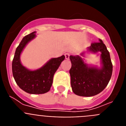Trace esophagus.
<instances>
[{
	"label": "esophagus",
	"instance_id": "esophagus-1",
	"mask_svg": "<svg viewBox=\"0 0 126 126\" xmlns=\"http://www.w3.org/2000/svg\"><path fill=\"white\" fill-rule=\"evenodd\" d=\"M69 56H70V54L69 53H65V57L66 59H69Z\"/></svg>",
	"mask_w": 126,
	"mask_h": 126
}]
</instances>
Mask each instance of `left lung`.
Here are the masks:
<instances>
[{"label": "left lung", "instance_id": "left-lung-1", "mask_svg": "<svg viewBox=\"0 0 126 126\" xmlns=\"http://www.w3.org/2000/svg\"><path fill=\"white\" fill-rule=\"evenodd\" d=\"M93 42L88 48L93 52H101L102 68L90 67L79 56L69 57L71 68L69 70L73 92L77 95L92 96L102 92L109 83L112 74V63L110 53L102 40Z\"/></svg>", "mask_w": 126, "mask_h": 126}]
</instances>
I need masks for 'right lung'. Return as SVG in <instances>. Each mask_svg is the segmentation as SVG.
Returning a JSON list of instances; mask_svg holds the SVG:
<instances>
[{
  "mask_svg": "<svg viewBox=\"0 0 126 126\" xmlns=\"http://www.w3.org/2000/svg\"><path fill=\"white\" fill-rule=\"evenodd\" d=\"M34 33L24 36L16 48L12 63V70L15 81L20 88L30 94H43L50 90L53 75L65 56L52 59L36 71H30L25 68L20 62V54L28 42L34 38L36 35Z\"/></svg>",
  "mask_w": 126,
  "mask_h": 126,
  "instance_id": "1",
  "label": "right lung"
}]
</instances>
